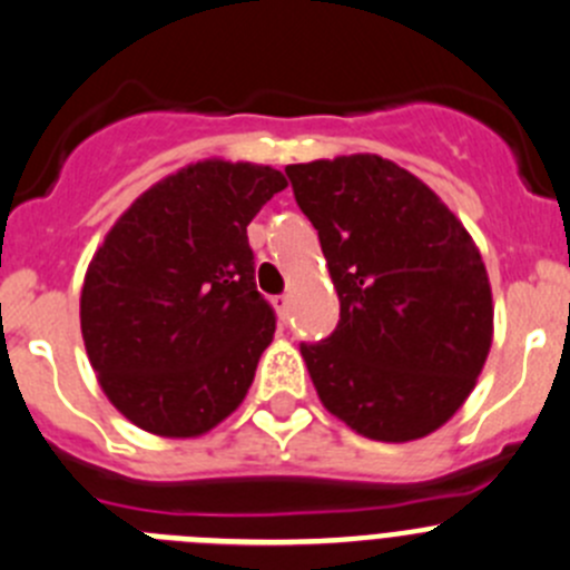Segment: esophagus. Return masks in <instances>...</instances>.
I'll use <instances>...</instances> for the list:
<instances>
[{"instance_id":"1","label":"esophagus","mask_w":570,"mask_h":570,"mask_svg":"<svg viewBox=\"0 0 570 570\" xmlns=\"http://www.w3.org/2000/svg\"><path fill=\"white\" fill-rule=\"evenodd\" d=\"M273 303H275V308H278L281 320L289 317V295H278Z\"/></svg>"}]
</instances>
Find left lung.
Instances as JSON below:
<instances>
[{"mask_svg": "<svg viewBox=\"0 0 570 570\" xmlns=\"http://www.w3.org/2000/svg\"><path fill=\"white\" fill-rule=\"evenodd\" d=\"M286 175L340 295L334 334L301 345L320 401L381 443L438 432L493 345L476 242L423 180L373 153L292 164Z\"/></svg>", "mask_w": 570, "mask_h": 570, "instance_id": "1", "label": "left lung"}]
</instances>
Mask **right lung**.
I'll return each instance as SVG.
<instances>
[{
  "mask_svg": "<svg viewBox=\"0 0 570 570\" xmlns=\"http://www.w3.org/2000/svg\"><path fill=\"white\" fill-rule=\"evenodd\" d=\"M286 189L273 167L189 164L138 195L86 269L80 328L108 401L158 438L223 423L273 342L247 225Z\"/></svg>",
  "mask_w": 570,
  "mask_h": 570,
  "instance_id": "add662e5",
  "label": "right lung"
}]
</instances>
